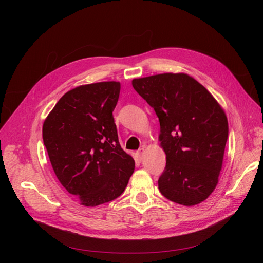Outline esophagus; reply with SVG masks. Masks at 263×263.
Here are the masks:
<instances>
[{
  "label": "esophagus",
  "instance_id": "obj_1",
  "mask_svg": "<svg viewBox=\"0 0 263 263\" xmlns=\"http://www.w3.org/2000/svg\"><path fill=\"white\" fill-rule=\"evenodd\" d=\"M144 151H145V148H144V147H141V148H139V149L137 150V156H138L139 160H141V157H142V154H144Z\"/></svg>",
  "mask_w": 263,
  "mask_h": 263
}]
</instances>
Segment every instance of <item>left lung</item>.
Instances as JSON below:
<instances>
[{
	"instance_id": "obj_1",
	"label": "left lung",
	"mask_w": 263,
	"mask_h": 263,
	"mask_svg": "<svg viewBox=\"0 0 263 263\" xmlns=\"http://www.w3.org/2000/svg\"><path fill=\"white\" fill-rule=\"evenodd\" d=\"M133 86L160 123L166 164L158 180L159 191L185 206L206 200L217 184L224 158L225 112L202 84L184 73L134 79Z\"/></svg>"
}]
</instances>
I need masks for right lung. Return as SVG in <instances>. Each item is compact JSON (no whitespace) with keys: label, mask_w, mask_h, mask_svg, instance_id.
I'll list each match as a JSON object with an SVG mask.
<instances>
[{"label":"right lung","mask_w":263,"mask_h":263,"mask_svg":"<svg viewBox=\"0 0 263 263\" xmlns=\"http://www.w3.org/2000/svg\"><path fill=\"white\" fill-rule=\"evenodd\" d=\"M119 91L115 81L78 86L58 101L43 126L55 176L84 206L115 200L135 169L119 145L113 117Z\"/></svg>","instance_id":"add662e5"}]
</instances>
